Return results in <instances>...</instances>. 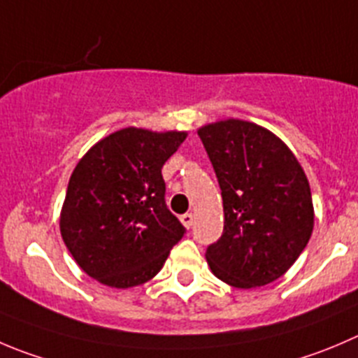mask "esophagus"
I'll use <instances>...</instances> for the list:
<instances>
[{
  "mask_svg": "<svg viewBox=\"0 0 358 358\" xmlns=\"http://www.w3.org/2000/svg\"><path fill=\"white\" fill-rule=\"evenodd\" d=\"M181 221H182V224H185L186 228H189L193 224V214L192 213H186V214H182L181 216Z\"/></svg>",
  "mask_w": 358,
  "mask_h": 358,
  "instance_id": "esophagus-1",
  "label": "esophagus"
}]
</instances>
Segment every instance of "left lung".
<instances>
[{"label":"left lung","mask_w":358,"mask_h":358,"mask_svg":"<svg viewBox=\"0 0 358 358\" xmlns=\"http://www.w3.org/2000/svg\"><path fill=\"white\" fill-rule=\"evenodd\" d=\"M223 196L224 228L206 251L210 271L236 288L264 287L294 265L315 227L304 169L278 135L223 119L199 128Z\"/></svg>","instance_id":"left-lung-1"}]
</instances>
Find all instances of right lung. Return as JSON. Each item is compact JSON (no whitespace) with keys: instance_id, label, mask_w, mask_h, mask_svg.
<instances>
[{"instance_id":"obj_1","label":"right lung","mask_w":358,"mask_h":358,"mask_svg":"<svg viewBox=\"0 0 358 358\" xmlns=\"http://www.w3.org/2000/svg\"><path fill=\"white\" fill-rule=\"evenodd\" d=\"M188 131L128 126L98 141L73 169L59 230L79 267L110 288L148 283L186 228L166 209L162 166Z\"/></svg>"}]
</instances>
